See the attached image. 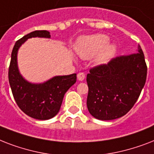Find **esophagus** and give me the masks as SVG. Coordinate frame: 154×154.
<instances>
[{"label": "esophagus", "mask_w": 154, "mask_h": 154, "mask_svg": "<svg viewBox=\"0 0 154 154\" xmlns=\"http://www.w3.org/2000/svg\"><path fill=\"white\" fill-rule=\"evenodd\" d=\"M85 74L84 72H79L77 74V79L81 81V82H82L85 79Z\"/></svg>", "instance_id": "esophagus-1"}]
</instances>
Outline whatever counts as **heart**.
<instances>
[{
	"label": "heart",
	"mask_w": 154,
	"mask_h": 154,
	"mask_svg": "<svg viewBox=\"0 0 154 154\" xmlns=\"http://www.w3.org/2000/svg\"><path fill=\"white\" fill-rule=\"evenodd\" d=\"M109 38L104 34L87 36L81 38L75 45V52L83 59H89L97 53L95 61L97 64L107 62L116 52V46L109 44Z\"/></svg>",
	"instance_id": "obj_1"
}]
</instances>
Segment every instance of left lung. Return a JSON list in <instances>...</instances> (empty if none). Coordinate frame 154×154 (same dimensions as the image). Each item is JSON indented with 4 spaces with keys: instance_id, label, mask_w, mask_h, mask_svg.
<instances>
[{
    "instance_id": "left-lung-1",
    "label": "left lung",
    "mask_w": 154,
    "mask_h": 154,
    "mask_svg": "<svg viewBox=\"0 0 154 154\" xmlns=\"http://www.w3.org/2000/svg\"><path fill=\"white\" fill-rule=\"evenodd\" d=\"M147 65L140 45L137 53L119 56L92 68L87 74V107L97 119L124 116L137 101L146 84Z\"/></svg>"
}]
</instances>
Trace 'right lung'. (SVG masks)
<instances>
[{
    "mask_svg": "<svg viewBox=\"0 0 154 154\" xmlns=\"http://www.w3.org/2000/svg\"><path fill=\"white\" fill-rule=\"evenodd\" d=\"M47 30H36L18 40L13 47L8 82L18 107L28 116L37 120H48L57 114L65 94L77 82V74L56 76L42 84H32L20 75L17 66V52L20 45L31 37L50 38Z\"/></svg>",
    "mask_w": 154,
    "mask_h": 154,
    "instance_id": "1",
    "label": "right lung"
}]
</instances>
